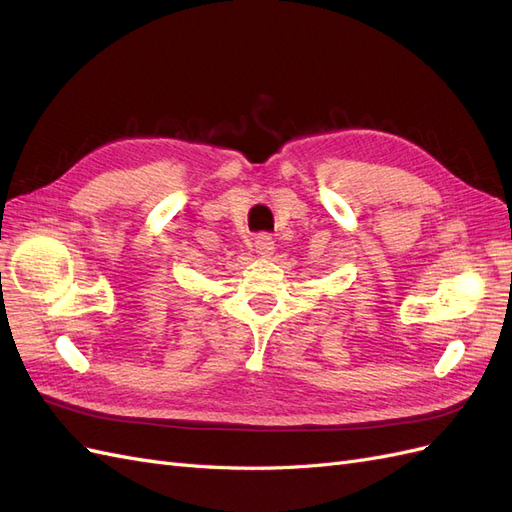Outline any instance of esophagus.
Instances as JSON below:
<instances>
[{"label":"esophagus","mask_w":512,"mask_h":512,"mask_svg":"<svg viewBox=\"0 0 512 512\" xmlns=\"http://www.w3.org/2000/svg\"><path fill=\"white\" fill-rule=\"evenodd\" d=\"M254 247H256V254L262 258H271L275 252V243L267 232H260V235L254 237Z\"/></svg>","instance_id":"obj_1"}]
</instances>
